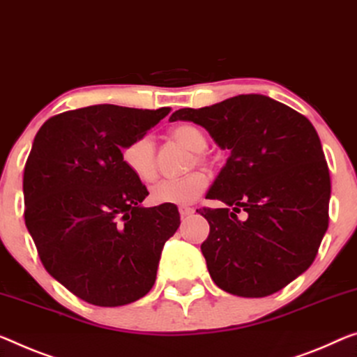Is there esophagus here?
<instances>
[{
  "mask_svg": "<svg viewBox=\"0 0 357 357\" xmlns=\"http://www.w3.org/2000/svg\"><path fill=\"white\" fill-rule=\"evenodd\" d=\"M178 212H180V215H182V218H183V217H190L191 213H195V209H193V207L182 206V207H178Z\"/></svg>",
  "mask_w": 357,
  "mask_h": 357,
  "instance_id": "obj_1",
  "label": "esophagus"
}]
</instances>
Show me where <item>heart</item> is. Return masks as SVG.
<instances>
[{
    "label": "heart",
    "mask_w": 357,
    "mask_h": 357,
    "mask_svg": "<svg viewBox=\"0 0 357 357\" xmlns=\"http://www.w3.org/2000/svg\"><path fill=\"white\" fill-rule=\"evenodd\" d=\"M171 139L191 151L188 167L213 164V158L207 148V135L199 126L191 123H180L171 129ZM121 158L124 166L142 182H153L158 177L156 145L150 134L139 135L123 146ZM209 180L206 174L191 172L182 178L162 180L151 188V201L156 204L188 206L204 193Z\"/></svg>",
    "instance_id": "b5f03b06"
}]
</instances>
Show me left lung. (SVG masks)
Wrapping results in <instances>:
<instances>
[{
    "mask_svg": "<svg viewBox=\"0 0 357 357\" xmlns=\"http://www.w3.org/2000/svg\"><path fill=\"white\" fill-rule=\"evenodd\" d=\"M209 130L229 156L207 199L223 209H196L209 222L202 243L218 287L239 297H266L314 261L328 227L331 175L308 118L259 94L204 108H182L171 121Z\"/></svg>",
    "mask_w": 357,
    "mask_h": 357,
    "instance_id": "left-lung-1",
    "label": "left lung"
}]
</instances>
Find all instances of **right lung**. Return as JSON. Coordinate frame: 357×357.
I'll list each match as a JSON object with an SVG mask.
<instances>
[{"mask_svg": "<svg viewBox=\"0 0 357 357\" xmlns=\"http://www.w3.org/2000/svg\"><path fill=\"white\" fill-rule=\"evenodd\" d=\"M171 108L92 105L41 126L24 169L25 225L43 266L97 306L132 303L150 292L174 204L142 207L146 186L124 166L121 148Z\"/></svg>", "mask_w": 357, "mask_h": 357, "instance_id": "obj_1", "label": "right lung"}]
</instances>
